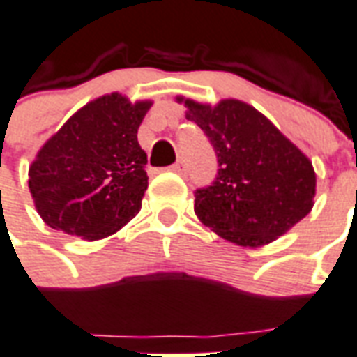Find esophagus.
Instances as JSON below:
<instances>
[{"label":"esophagus","instance_id":"obj_1","mask_svg":"<svg viewBox=\"0 0 357 357\" xmlns=\"http://www.w3.org/2000/svg\"><path fill=\"white\" fill-rule=\"evenodd\" d=\"M170 170L176 172V174H181V176H183V174H185V170H187V166H185V162H183V160H178L176 165H172Z\"/></svg>","mask_w":357,"mask_h":357}]
</instances>
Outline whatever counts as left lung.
<instances>
[{
    "mask_svg": "<svg viewBox=\"0 0 357 357\" xmlns=\"http://www.w3.org/2000/svg\"><path fill=\"white\" fill-rule=\"evenodd\" d=\"M185 117L218 155L213 185L195 195V213L227 242L261 248L306 218L316 197L312 160L253 105L225 98L215 105L178 96Z\"/></svg>",
    "mask_w": 357,
    "mask_h": 357,
    "instance_id": "obj_1",
    "label": "left lung"
}]
</instances>
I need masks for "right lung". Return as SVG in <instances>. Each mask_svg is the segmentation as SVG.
Returning a JSON list of instances; mask_svg holds the SVG:
<instances>
[{
	"label": "right lung",
	"instance_id": "add662e5",
	"mask_svg": "<svg viewBox=\"0 0 357 357\" xmlns=\"http://www.w3.org/2000/svg\"><path fill=\"white\" fill-rule=\"evenodd\" d=\"M151 105V100L104 94L41 145L28 170V187L47 225L92 242L136 218L147 189V155L138 128Z\"/></svg>",
	"mask_w": 357,
	"mask_h": 357
}]
</instances>
